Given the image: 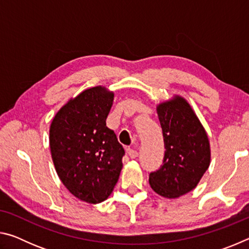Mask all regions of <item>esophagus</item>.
Wrapping results in <instances>:
<instances>
[{
    "instance_id": "34e87169",
    "label": "esophagus",
    "mask_w": 249,
    "mask_h": 249,
    "mask_svg": "<svg viewBox=\"0 0 249 249\" xmlns=\"http://www.w3.org/2000/svg\"><path fill=\"white\" fill-rule=\"evenodd\" d=\"M127 154H128V156H129L130 158L135 159L138 156V151L133 149V148H127Z\"/></svg>"
}]
</instances>
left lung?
Instances as JSON below:
<instances>
[{
  "label": "left lung",
  "instance_id": "left-lung-1",
  "mask_svg": "<svg viewBox=\"0 0 249 249\" xmlns=\"http://www.w3.org/2000/svg\"><path fill=\"white\" fill-rule=\"evenodd\" d=\"M156 109L166 151L162 166L149 175V184L162 197L177 199L193 190L208 170L209 136L183 96L175 94L157 104Z\"/></svg>",
  "mask_w": 249,
  "mask_h": 249
}]
</instances>
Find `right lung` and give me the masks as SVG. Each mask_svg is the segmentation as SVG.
I'll list each match as a JSON object with an SVG mask.
<instances>
[{"mask_svg":"<svg viewBox=\"0 0 249 249\" xmlns=\"http://www.w3.org/2000/svg\"><path fill=\"white\" fill-rule=\"evenodd\" d=\"M114 92L98 86L71 98L56 113L49 146L57 175L71 195L90 204L113 192L123 168L124 149L107 126Z\"/></svg>","mask_w":249,"mask_h":249,"instance_id":"obj_1","label":"right lung"}]
</instances>
